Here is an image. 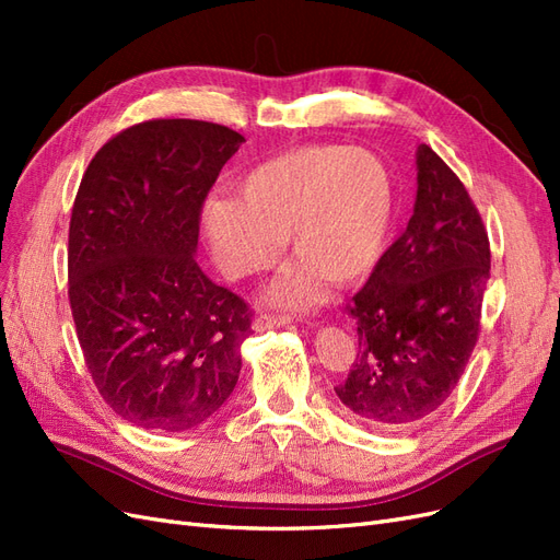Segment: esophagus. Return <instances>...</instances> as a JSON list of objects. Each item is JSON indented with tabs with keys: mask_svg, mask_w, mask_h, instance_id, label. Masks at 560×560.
Segmentation results:
<instances>
[{
	"mask_svg": "<svg viewBox=\"0 0 560 560\" xmlns=\"http://www.w3.org/2000/svg\"><path fill=\"white\" fill-rule=\"evenodd\" d=\"M292 317L290 315H282V313H261L254 317L252 327L254 331H268V329H278V327H284L290 325Z\"/></svg>",
	"mask_w": 560,
	"mask_h": 560,
	"instance_id": "esophagus-1",
	"label": "esophagus"
}]
</instances>
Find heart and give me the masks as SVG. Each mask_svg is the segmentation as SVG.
<instances>
[{
	"mask_svg": "<svg viewBox=\"0 0 560 560\" xmlns=\"http://www.w3.org/2000/svg\"><path fill=\"white\" fill-rule=\"evenodd\" d=\"M241 198L212 196L202 206L214 257L229 276L273 266L290 235L294 264L270 290L280 306H313L325 280L346 287L366 278L395 219V179L374 151L301 144L252 165Z\"/></svg>",
	"mask_w": 560,
	"mask_h": 560,
	"instance_id": "heart-1",
	"label": "heart"
}]
</instances>
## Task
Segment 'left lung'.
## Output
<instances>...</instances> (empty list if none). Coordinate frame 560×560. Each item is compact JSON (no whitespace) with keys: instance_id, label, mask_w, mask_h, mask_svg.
Returning <instances> with one entry per match:
<instances>
[{"instance_id":"obj_1","label":"left lung","mask_w":560,"mask_h":560,"mask_svg":"<svg viewBox=\"0 0 560 560\" xmlns=\"http://www.w3.org/2000/svg\"><path fill=\"white\" fill-rule=\"evenodd\" d=\"M409 226L348 303L358 354L336 395L366 428L397 434L430 420L465 374L481 331L490 243L465 184L418 147Z\"/></svg>"}]
</instances>
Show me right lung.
Listing matches in <instances>:
<instances>
[{
  "label": "right lung",
  "mask_w": 560,
  "mask_h": 560,
  "mask_svg": "<svg viewBox=\"0 0 560 560\" xmlns=\"http://www.w3.org/2000/svg\"><path fill=\"white\" fill-rule=\"evenodd\" d=\"M241 132L151 118L97 151L79 184L67 294L97 393L144 430L184 432L233 393L252 311L198 268L200 212Z\"/></svg>",
  "instance_id": "obj_1"
}]
</instances>
